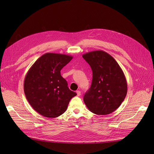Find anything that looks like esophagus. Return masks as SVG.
I'll return each mask as SVG.
<instances>
[{
	"label": "esophagus",
	"mask_w": 154,
	"mask_h": 154,
	"mask_svg": "<svg viewBox=\"0 0 154 154\" xmlns=\"http://www.w3.org/2000/svg\"><path fill=\"white\" fill-rule=\"evenodd\" d=\"M76 93H77V94L78 96H80V94H81V92H80V91H76Z\"/></svg>",
	"instance_id": "34e87169"
}]
</instances>
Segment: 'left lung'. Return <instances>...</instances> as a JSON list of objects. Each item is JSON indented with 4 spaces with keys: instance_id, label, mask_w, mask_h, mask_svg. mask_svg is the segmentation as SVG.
I'll return each instance as SVG.
<instances>
[{
    "instance_id": "1",
    "label": "left lung",
    "mask_w": 154,
    "mask_h": 154,
    "mask_svg": "<svg viewBox=\"0 0 154 154\" xmlns=\"http://www.w3.org/2000/svg\"><path fill=\"white\" fill-rule=\"evenodd\" d=\"M92 70V81L84 96L87 107L94 114L107 115L122 103L127 92L124 72L116 60L103 51L82 55Z\"/></svg>"
}]
</instances>
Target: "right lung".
Masks as SVG:
<instances>
[{"label":"right lung","instance_id":"add662e5","mask_svg":"<svg viewBox=\"0 0 154 154\" xmlns=\"http://www.w3.org/2000/svg\"><path fill=\"white\" fill-rule=\"evenodd\" d=\"M66 54L46 53L32 65L26 75L23 89L26 99L38 114L57 117L66 112L77 94L69 89L61 69L72 59Z\"/></svg>","mask_w":154,"mask_h":154}]
</instances>
